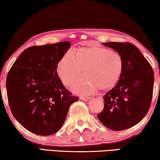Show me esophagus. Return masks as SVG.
Instances as JSON below:
<instances>
[{
  "instance_id": "1",
  "label": "esophagus",
  "mask_w": 160,
  "mask_h": 160,
  "mask_svg": "<svg viewBox=\"0 0 160 160\" xmlns=\"http://www.w3.org/2000/svg\"><path fill=\"white\" fill-rule=\"evenodd\" d=\"M90 97L88 96H80V99L83 100V101H88V100L90 99Z\"/></svg>"
}]
</instances>
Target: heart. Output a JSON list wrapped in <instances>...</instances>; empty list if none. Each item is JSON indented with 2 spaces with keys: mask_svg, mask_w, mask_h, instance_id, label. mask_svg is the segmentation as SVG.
Here are the masks:
<instances>
[{
  "mask_svg": "<svg viewBox=\"0 0 160 160\" xmlns=\"http://www.w3.org/2000/svg\"><path fill=\"white\" fill-rule=\"evenodd\" d=\"M83 72L85 77L78 81L75 90L90 93L99 89L109 90L118 83L123 73V60L114 50L88 46L73 52L64 54L57 64V72L66 87H71Z\"/></svg>",
  "mask_w": 160,
  "mask_h": 160,
  "instance_id": "heart-1",
  "label": "heart"
}]
</instances>
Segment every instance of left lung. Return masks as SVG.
<instances>
[{
    "mask_svg": "<svg viewBox=\"0 0 160 160\" xmlns=\"http://www.w3.org/2000/svg\"><path fill=\"white\" fill-rule=\"evenodd\" d=\"M102 44L121 54L123 70L116 86L103 97L104 109L97 118L109 129L123 131L136 125L147 114L152 98L154 71L134 44L129 42Z\"/></svg>",
    "mask_w": 160,
    "mask_h": 160,
    "instance_id": "1",
    "label": "left lung"
}]
</instances>
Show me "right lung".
<instances>
[{
	"label": "right lung",
	"instance_id": "1",
	"mask_svg": "<svg viewBox=\"0 0 160 160\" xmlns=\"http://www.w3.org/2000/svg\"><path fill=\"white\" fill-rule=\"evenodd\" d=\"M70 46V42H63L29 47L8 73L7 96L11 112L34 134L50 135L58 131L70 104L79 99L65 88L56 71Z\"/></svg>",
	"mask_w": 160,
	"mask_h": 160
}]
</instances>
